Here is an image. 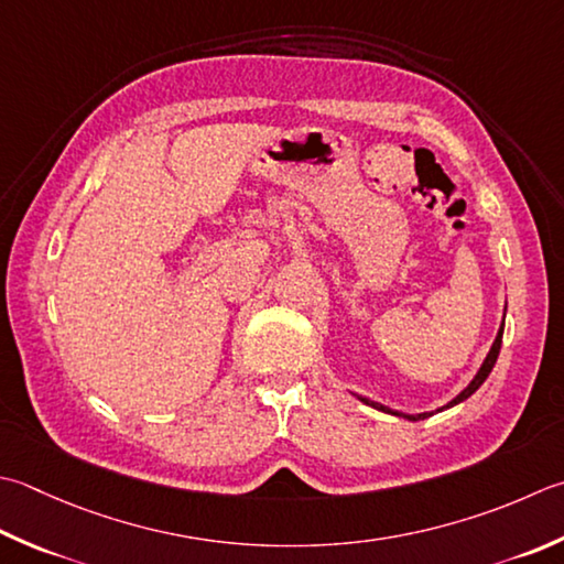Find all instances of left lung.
Wrapping results in <instances>:
<instances>
[{
  "mask_svg": "<svg viewBox=\"0 0 564 564\" xmlns=\"http://www.w3.org/2000/svg\"><path fill=\"white\" fill-rule=\"evenodd\" d=\"M501 337H503V325H501V329H499V335H496V339H494V345H491V351L487 355V359H484V364H481V369H479V373L477 377L471 379V383L467 386L465 391H462L455 401L452 403H447L445 408H449V405H457L459 401H465V399H469V395L479 389V386L487 381V377L491 373V369H494V364H496V357H499V351H501ZM364 403H369V405H373V408H379V411H386V413H393V415H403V413H395V411H391V408H386V405H379V403H373V401H367V399H361ZM440 411H443V408H440ZM427 415H433V413H423V415H403V417H411V421H423V417H427Z\"/></svg>",
  "mask_w": 564,
  "mask_h": 564,
  "instance_id": "8db88e82",
  "label": "left lung"
}]
</instances>
